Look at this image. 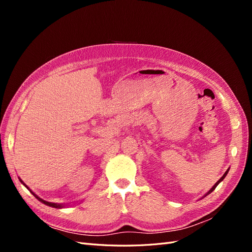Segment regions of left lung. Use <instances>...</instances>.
I'll list each match as a JSON object with an SVG mask.
<instances>
[{
    "label": "left lung",
    "mask_w": 252,
    "mask_h": 252,
    "mask_svg": "<svg viewBox=\"0 0 252 252\" xmlns=\"http://www.w3.org/2000/svg\"><path fill=\"white\" fill-rule=\"evenodd\" d=\"M228 171H229V169H228V170H227V171H226V172H225V173H224V175H223V177H222V178H220V180H219V181H218V182H217V183H216V184H215V185H213V187H212V188H211V189H210V190H209V191H208V192H207V193H206V194H205V195H207V194H209V193H210V192H212V191H213V190H215V189H216V187H217V186H218V185H219V184H220V182H222V181H223V180H224V178H225V177H226V175H227V173H228Z\"/></svg>",
    "instance_id": "left-lung-1"
}]
</instances>
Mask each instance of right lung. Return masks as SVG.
<instances>
[{"label":"right lung","instance_id":"add662e5","mask_svg":"<svg viewBox=\"0 0 252 252\" xmlns=\"http://www.w3.org/2000/svg\"><path fill=\"white\" fill-rule=\"evenodd\" d=\"M20 181L22 182V184H23V185H24L25 187H27V186H26V185L24 184V183H23V181H22L21 179H20ZM27 189H29V188L27 187ZM29 190H30V189H29ZM30 192H32V194H33V195H34V196L36 197V199H37V200H39V201H40V202H42V203H44L45 205H47V206H50V207H55V208H63V205H62V204H57V203H50V202H46V201H44V200H42V199H41V197H39V196H37V195H36L35 193H33V192L32 191V190H30Z\"/></svg>","mask_w":252,"mask_h":252}]
</instances>
